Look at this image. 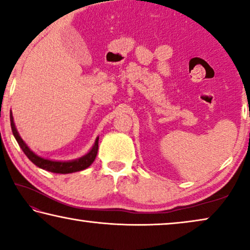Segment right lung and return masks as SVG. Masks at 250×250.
Instances as JSON below:
<instances>
[{"mask_svg": "<svg viewBox=\"0 0 250 250\" xmlns=\"http://www.w3.org/2000/svg\"><path fill=\"white\" fill-rule=\"evenodd\" d=\"M10 121H11V128H12L13 135L16 140L19 143V146L24 154L34 162L36 166L39 168H42L48 171L56 172V173H70L75 171H81L91 166V164L95 161L97 157V152H98V141L99 136L96 137L95 142L91 144L89 150L84 152V153L79 155V157L74 158H67V159H53L48 157H44V155L37 153V152L31 149L28 144L24 142V140L21 137V135L18 132L17 126L14 124V119L12 116V113L10 114Z\"/></svg>", "mask_w": 250, "mask_h": 250, "instance_id": "obj_1", "label": "right lung"}]
</instances>
